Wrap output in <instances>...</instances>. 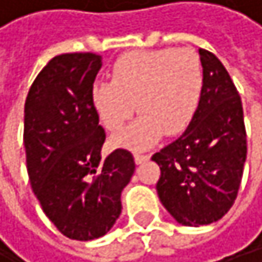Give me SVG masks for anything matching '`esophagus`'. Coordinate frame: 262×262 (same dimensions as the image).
<instances>
[{"mask_svg": "<svg viewBox=\"0 0 262 262\" xmlns=\"http://www.w3.org/2000/svg\"><path fill=\"white\" fill-rule=\"evenodd\" d=\"M146 160H149V156H144V154H135V163H137V165H140V163H143V162H146Z\"/></svg>", "mask_w": 262, "mask_h": 262, "instance_id": "1", "label": "esophagus"}]
</instances>
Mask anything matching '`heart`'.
I'll return each instance as SVG.
<instances>
[{
  "label": "heart",
  "instance_id": "obj_1",
  "mask_svg": "<svg viewBox=\"0 0 262 262\" xmlns=\"http://www.w3.org/2000/svg\"><path fill=\"white\" fill-rule=\"evenodd\" d=\"M204 91V70L190 48L137 50L119 56L112 81H97L91 102L105 128L116 132L138 112L141 116L112 138L116 147L144 150L165 134L181 135L195 119Z\"/></svg>",
  "mask_w": 262,
  "mask_h": 262
}]
</instances>
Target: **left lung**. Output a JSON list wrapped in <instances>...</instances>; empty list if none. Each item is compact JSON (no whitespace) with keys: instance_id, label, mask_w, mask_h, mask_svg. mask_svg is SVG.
<instances>
[{"instance_id":"1","label":"left lung","mask_w":262,"mask_h":262,"mask_svg":"<svg viewBox=\"0 0 262 262\" xmlns=\"http://www.w3.org/2000/svg\"><path fill=\"white\" fill-rule=\"evenodd\" d=\"M204 91L185 132L160 149L159 198L184 226L220 220L237 196L247 159L242 100L220 59L200 48Z\"/></svg>"}]
</instances>
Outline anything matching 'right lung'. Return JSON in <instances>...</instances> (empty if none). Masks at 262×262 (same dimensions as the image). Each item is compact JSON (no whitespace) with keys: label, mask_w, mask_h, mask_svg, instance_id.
<instances>
[{"label":"right lung","mask_w":262,"mask_h":262,"mask_svg":"<svg viewBox=\"0 0 262 262\" xmlns=\"http://www.w3.org/2000/svg\"><path fill=\"white\" fill-rule=\"evenodd\" d=\"M102 67L94 53L50 59L25 102L26 168L45 215L74 241L105 236L121 215V193L135 162L125 149L105 160V130L91 102Z\"/></svg>","instance_id":"1"}]
</instances>
